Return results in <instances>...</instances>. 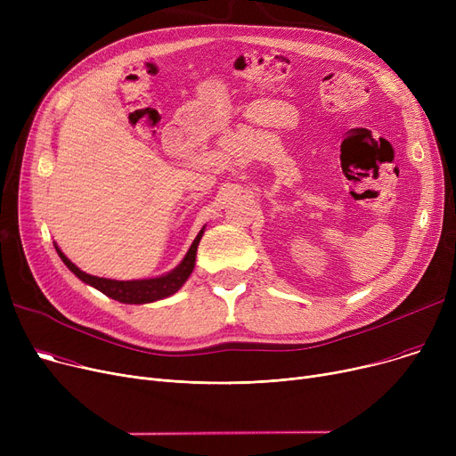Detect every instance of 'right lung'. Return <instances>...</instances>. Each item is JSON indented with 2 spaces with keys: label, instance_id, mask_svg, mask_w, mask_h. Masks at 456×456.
<instances>
[{
  "label": "right lung",
  "instance_id": "add662e5",
  "mask_svg": "<svg viewBox=\"0 0 456 456\" xmlns=\"http://www.w3.org/2000/svg\"><path fill=\"white\" fill-rule=\"evenodd\" d=\"M205 232V227L198 232L196 240L191 242L188 253L181 260V265L174 268L172 272H167L166 275L155 277V279H140V281H114V279H103V277H95L81 272L74 262H71L61 249L55 246L59 256L62 258L64 265L68 266L69 272H74L83 282L94 286L95 290L103 292L105 296L119 301V303H127V305H142V303H151L157 299H164L167 296L175 294L181 286L186 282L190 273L194 272L196 266V253L201 236Z\"/></svg>",
  "mask_w": 456,
  "mask_h": 456
}]
</instances>
